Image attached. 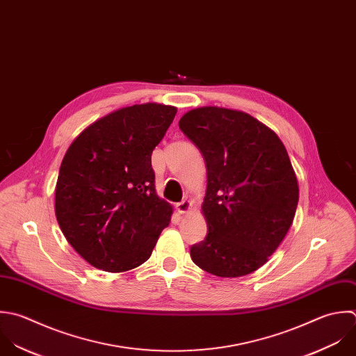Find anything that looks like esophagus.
Wrapping results in <instances>:
<instances>
[{"label": "esophagus", "instance_id": "esophagus-1", "mask_svg": "<svg viewBox=\"0 0 356 356\" xmlns=\"http://www.w3.org/2000/svg\"><path fill=\"white\" fill-rule=\"evenodd\" d=\"M191 207H193V204H191L188 200H183L181 202H177V204H176V209H177V212H179L180 215H184V213L190 212Z\"/></svg>", "mask_w": 356, "mask_h": 356}]
</instances>
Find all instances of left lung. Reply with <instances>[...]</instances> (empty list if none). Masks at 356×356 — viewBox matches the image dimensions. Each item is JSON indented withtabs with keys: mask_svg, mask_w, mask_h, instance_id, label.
<instances>
[{
	"mask_svg": "<svg viewBox=\"0 0 356 356\" xmlns=\"http://www.w3.org/2000/svg\"><path fill=\"white\" fill-rule=\"evenodd\" d=\"M179 127L207 162L208 236L190 248L193 262L219 277L255 272L284 240L298 205L284 144L258 119L227 108L191 109Z\"/></svg>",
	"mask_w": 356,
	"mask_h": 356,
	"instance_id": "left-lung-1",
	"label": "left lung"
}]
</instances>
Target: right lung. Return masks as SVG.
<instances>
[{
    "label": "right lung",
    "instance_id": "obj_1",
    "mask_svg": "<svg viewBox=\"0 0 356 356\" xmlns=\"http://www.w3.org/2000/svg\"><path fill=\"white\" fill-rule=\"evenodd\" d=\"M177 108H120L86 127L67 148L55 187L58 225L90 265L119 273L143 265L173 208L155 191L151 154Z\"/></svg>",
    "mask_w": 356,
    "mask_h": 356
}]
</instances>
